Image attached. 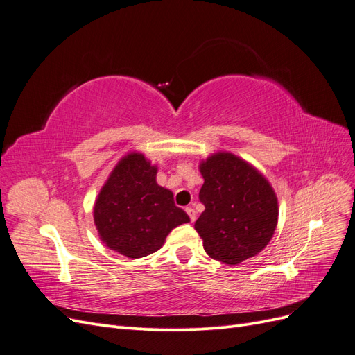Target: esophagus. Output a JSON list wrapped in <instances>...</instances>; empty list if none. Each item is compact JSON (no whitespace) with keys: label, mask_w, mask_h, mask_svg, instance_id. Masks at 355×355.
Instances as JSON below:
<instances>
[{"label":"esophagus","mask_w":355,"mask_h":355,"mask_svg":"<svg viewBox=\"0 0 355 355\" xmlns=\"http://www.w3.org/2000/svg\"><path fill=\"white\" fill-rule=\"evenodd\" d=\"M185 211L188 213V216H189L191 222H196V219H197V213H196L194 207H187V209H185Z\"/></svg>","instance_id":"obj_1"}]
</instances>
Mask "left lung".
<instances>
[{
  "label": "left lung",
  "mask_w": 355,
  "mask_h": 355,
  "mask_svg": "<svg viewBox=\"0 0 355 355\" xmlns=\"http://www.w3.org/2000/svg\"><path fill=\"white\" fill-rule=\"evenodd\" d=\"M204 210L196 222L206 253L237 265L259 253L277 227L278 204L268 180L232 154L219 153L200 166Z\"/></svg>",
  "instance_id": "obj_1"
}]
</instances>
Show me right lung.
Masks as SVG:
<instances>
[{
  "label": "right lung",
  "instance_id": "1",
  "mask_svg": "<svg viewBox=\"0 0 355 355\" xmlns=\"http://www.w3.org/2000/svg\"><path fill=\"white\" fill-rule=\"evenodd\" d=\"M157 167L142 154H130L114 168L94 204L101 240L127 257H144L164 244L167 234L189 222L171 191L161 188Z\"/></svg>",
  "mask_w": 355,
  "mask_h": 355
}]
</instances>
